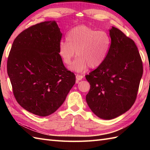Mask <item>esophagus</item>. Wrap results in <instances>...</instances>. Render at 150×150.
I'll return each mask as SVG.
<instances>
[{
	"label": "esophagus",
	"mask_w": 150,
	"mask_h": 150,
	"mask_svg": "<svg viewBox=\"0 0 150 150\" xmlns=\"http://www.w3.org/2000/svg\"><path fill=\"white\" fill-rule=\"evenodd\" d=\"M83 77H84V76L82 75H79V74L76 75V79H77V80H76V82L78 83L79 81H81L82 79H83Z\"/></svg>",
	"instance_id": "obj_1"
}]
</instances>
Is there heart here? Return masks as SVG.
<instances>
[{
    "instance_id": "1",
    "label": "heart",
    "mask_w": 150,
    "mask_h": 150,
    "mask_svg": "<svg viewBox=\"0 0 150 150\" xmlns=\"http://www.w3.org/2000/svg\"><path fill=\"white\" fill-rule=\"evenodd\" d=\"M66 42L61 41L59 55L64 64H71L76 54L77 57L71 69L77 72L99 67L106 60L111 44V37L105 31H97L86 26L73 28L66 35Z\"/></svg>"
}]
</instances>
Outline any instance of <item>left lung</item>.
Masks as SVG:
<instances>
[{
	"instance_id": "obj_1",
	"label": "left lung",
	"mask_w": 150,
	"mask_h": 150,
	"mask_svg": "<svg viewBox=\"0 0 150 150\" xmlns=\"http://www.w3.org/2000/svg\"><path fill=\"white\" fill-rule=\"evenodd\" d=\"M110 35L111 44L106 60L85 76L90 84L86 97L88 106L97 117L106 120L131 108L143 73L142 61L134 41L115 27Z\"/></svg>"
}]
</instances>
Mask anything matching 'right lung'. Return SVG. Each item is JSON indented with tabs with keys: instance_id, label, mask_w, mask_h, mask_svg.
<instances>
[{
	"instance_id": "add662e5",
	"label": "right lung",
	"mask_w": 150,
	"mask_h": 150,
	"mask_svg": "<svg viewBox=\"0 0 150 150\" xmlns=\"http://www.w3.org/2000/svg\"><path fill=\"white\" fill-rule=\"evenodd\" d=\"M62 38L55 21L29 27L13 42L8 74L17 103L29 112L46 117L58 109L75 83L59 55Z\"/></svg>"
}]
</instances>
